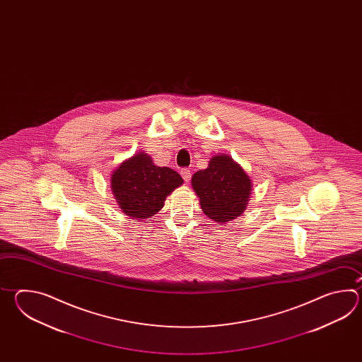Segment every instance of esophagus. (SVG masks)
<instances>
[{
  "label": "esophagus",
  "instance_id": "34e87169",
  "mask_svg": "<svg viewBox=\"0 0 362 362\" xmlns=\"http://www.w3.org/2000/svg\"><path fill=\"white\" fill-rule=\"evenodd\" d=\"M181 176L185 180V182H189L190 181V178H192V172L189 168H182L181 170Z\"/></svg>",
  "mask_w": 362,
  "mask_h": 362
}]
</instances>
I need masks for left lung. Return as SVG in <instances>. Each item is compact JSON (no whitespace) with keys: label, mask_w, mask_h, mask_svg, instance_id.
Here are the masks:
<instances>
[{"label":"left lung","mask_w":362,"mask_h":362,"mask_svg":"<svg viewBox=\"0 0 362 362\" xmlns=\"http://www.w3.org/2000/svg\"><path fill=\"white\" fill-rule=\"evenodd\" d=\"M192 186L199 197L204 215L226 223L245 212L252 192V181L245 170L226 154L211 158L206 170L194 173ZM219 216H217L216 215Z\"/></svg>","instance_id":"left-lung-1"}]
</instances>
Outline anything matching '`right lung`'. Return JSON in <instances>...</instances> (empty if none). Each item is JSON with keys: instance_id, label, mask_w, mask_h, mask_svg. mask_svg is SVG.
Instances as JSON below:
<instances>
[{"instance_id": "obj_1", "label": "right lung", "mask_w": 362, "mask_h": 362, "mask_svg": "<svg viewBox=\"0 0 362 362\" xmlns=\"http://www.w3.org/2000/svg\"><path fill=\"white\" fill-rule=\"evenodd\" d=\"M111 190L123 214L144 221L156 215L165 198L184 184L176 170L158 167L150 155L139 151L111 173Z\"/></svg>"}]
</instances>
